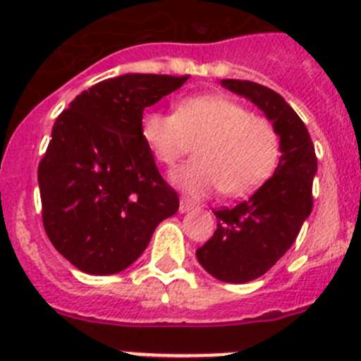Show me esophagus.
<instances>
[{
    "label": "esophagus",
    "mask_w": 361,
    "mask_h": 361,
    "mask_svg": "<svg viewBox=\"0 0 361 361\" xmlns=\"http://www.w3.org/2000/svg\"><path fill=\"white\" fill-rule=\"evenodd\" d=\"M194 209H196V203H194V201L187 200V197H181L180 200V212L181 214L190 212V210H194Z\"/></svg>",
    "instance_id": "34e87169"
}]
</instances>
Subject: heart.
Segmentation results:
<instances>
[{
    "label": "heart",
    "instance_id": "1",
    "mask_svg": "<svg viewBox=\"0 0 361 361\" xmlns=\"http://www.w3.org/2000/svg\"><path fill=\"white\" fill-rule=\"evenodd\" d=\"M142 136L154 158L169 169L196 145L197 160L176 176L192 194L219 188L226 196L253 192L274 174L281 154L274 122L223 95L183 99L174 113H145Z\"/></svg>",
    "mask_w": 361,
    "mask_h": 361
}]
</instances>
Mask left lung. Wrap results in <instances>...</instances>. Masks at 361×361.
Here are the masks:
<instances>
[{
    "mask_svg": "<svg viewBox=\"0 0 361 361\" xmlns=\"http://www.w3.org/2000/svg\"><path fill=\"white\" fill-rule=\"evenodd\" d=\"M221 84L266 113L281 136L275 174L232 209L214 210L217 228L196 250L200 264L223 282L243 284L264 275L297 239L313 210L317 154L307 128L277 92L250 80Z\"/></svg>",
    "mask_w": 361,
    "mask_h": 361,
    "instance_id": "obj_1",
    "label": "left lung"
}]
</instances>
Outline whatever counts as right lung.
I'll use <instances>...</instances> for the list:
<instances>
[{"label":"right lung","mask_w":361,"mask_h":361,"mask_svg":"<svg viewBox=\"0 0 361 361\" xmlns=\"http://www.w3.org/2000/svg\"><path fill=\"white\" fill-rule=\"evenodd\" d=\"M188 75L126 73L84 90L51 129L37 167L41 216L55 250L84 274L131 266L180 197L142 136L147 106Z\"/></svg>","instance_id":"add662e5"}]
</instances>
